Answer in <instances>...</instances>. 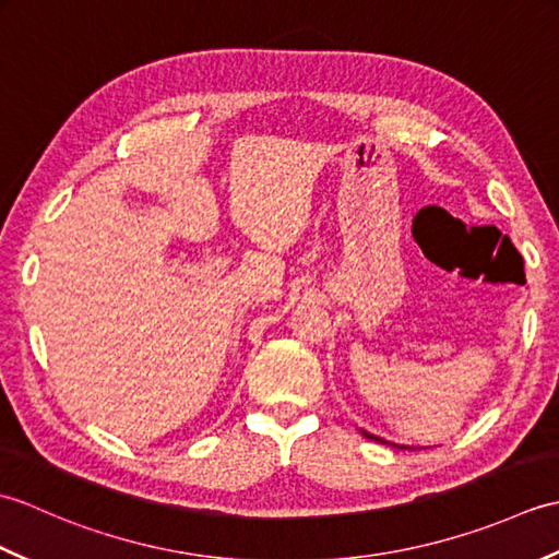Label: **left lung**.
Instances as JSON below:
<instances>
[{"label": "left lung", "mask_w": 559, "mask_h": 559, "mask_svg": "<svg viewBox=\"0 0 559 559\" xmlns=\"http://www.w3.org/2000/svg\"><path fill=\"white\" fill-rule=\"evenodd\" d=\"M365 437H370V439H374V442H384V439H379V437H374V435H370V432H362Z\"/></svg>", "instance_id": "8db88e82"}]
</instances>
